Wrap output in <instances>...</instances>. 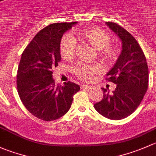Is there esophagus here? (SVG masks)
<instances>
[{
  "label": "esophagus",
  "mask_w": 156,
  "mask_h": 156,
  "mask_svg": "<svg viewBox=\"0 0 156 156\" xmlns=\"http://www.w3.org/2000/svg\"><path fill=\"white\" fill-rule=\"evenodd\" d=\"M81 89H92V86H87V85H83V86H81Z\"/></svg>",
  "instance_id": "1"
}]
</instances>
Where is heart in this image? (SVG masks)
<instances>
[{
    "label": "heart",
    "mask_w": 156,
    "mask_h": 156,
    "mask_svg": "<svg viewBox=\"0 0 156 156\" xmlns=\"http://www.w3.org/2000/svg\"><path fill=\"white\" fill-rule=\"evenodd\" d=\"M80 36L95 49L100 50L103 57L108 61H113L118 55V49L116 46L110 44L111 37L104 30L100 28L90 27L82 30ZM76 38L73 34L67 33L63 35L59 44V50L62 57L65 59L73 58L76 52ZM102 71V67L100 64L95 63L88 65L79 63L73 67L72 72L80 80L85 82H91L94 80L96 75Z\"/></svg>",
    "instance_id": "obj_1"
}]
</instances>
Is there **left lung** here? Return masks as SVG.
Here are the masks:
<instances>
[{"mask_svg":"<svg viewBox=\"0 0 156 156\" xmlns=\"http://www.w3.org/2000/svg\"><path fill=\"white\" fill-rule=\"evenodd\" d=\"M106 24L119 37L122 49L106 78L116 87L111 94L102 88V100L94 107L103 116L119 120L134 113L142 101L148 89L149 69L145 55L135 38L118 24Z\"/></svg>","mask_w":156,"mask_h":156,"instance_id":"8db88e82","label":"left lung"}]
</instances>
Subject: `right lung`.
<instances>
[{"label":"right lung","mask_w":156,"mask_h":156,"mask_svg":"<svg viewBox=\"0 0 156 156\" xmlns=\"http://www.w3.org/2000/svg\"><path fill=\"white\" fill-rule=\"evenodd\" d=\"M76 22L53 23L40 30L22 54L16 75L17 90L25 108L43 121H52L70 108L73 94L80 91L74 83L55 85L52 69L62 60L59 44L63 34Z\"/></svg>","instance_id":"1"}]
</instances>
